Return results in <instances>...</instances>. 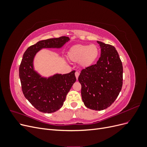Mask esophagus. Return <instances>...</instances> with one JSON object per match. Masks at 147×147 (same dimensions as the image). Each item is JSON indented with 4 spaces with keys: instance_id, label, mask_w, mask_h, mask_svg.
<instances>
[{
    "instance_id": "esophagus-1",
    "label": "esophagus",
    "mask_w": 147,
    "mask_h": 147,
    "mask_svg": "<svg viewBox=\"0 0 147 147\" xmlns=\"http://www.w3.org/2000/svg\"><path fill=\"white\" fill-rule=\"evenodd\" d=\"M79 72H75V77H76V78L77 79H78V76H79Z\"/></svg>"
}]
</instances>
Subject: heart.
<instances>
[{
	"label": "heart",
	"instance_id": "obj_1",
	"mask_svg": "<svg viewBox=\"0 0 147 147\" xmlns=\"http://www.w3.org/2000/svg\"><path fill=\"white\" fill-rule=\"evenodd\" d=\"M99 48L96 45H77L70 49L68 55L70 60L88 67L94 63L99 56Z\"/></svg>",
	"mask_w": 147,
	"mask_h": 147
}]
</instances>
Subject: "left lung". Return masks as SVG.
<instances>
[{"label":"left lung","instance_id":"left-lung-1","mask_svg":"<svg viewBox=\"0 0 147 147\" xmlns=\"http://www.w3.org/2000/svg\"><path fill=\"white\" fill-rule=\"evenodd\" d=\"M101 49L96 64L83 69L78 77L81 94L87 108L102 110L116 100L123 85V65L115 48L97 41Z\"/></svg>","mask_w":147,"mask_h":147}]
</instances>
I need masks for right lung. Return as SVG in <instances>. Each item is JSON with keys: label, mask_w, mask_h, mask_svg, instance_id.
<instances>
[{"label": "right lung", "mask_w": 147, "mask_h": 147, "mask_svg": "<svg viewBox=\"0 0 147 147\" xmlns=\"http://www.w3.org/2000/svg\"><path fill=\"white\" fill-rule=\"evenodd\" d=\"M69 40L65 36L43 40L29 47L23 55L19 69L22 91L30 103L41 112L50 113L60 109L76 77L75 70L42 77L34 70V57L42 48H60Z\"/></svg>", "instance_id": "add662e5"}]
</instances>
